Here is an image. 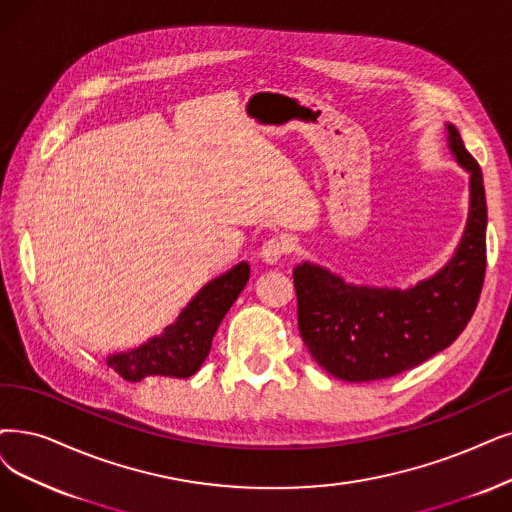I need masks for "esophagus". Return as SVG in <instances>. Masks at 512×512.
Segmentation results:
<instances>
[{"instance_id": "obj_1", "label": "esophagus", "mask_w": 512, "mask_h": 512, "mask_svg": "<svg viewBox=\"0 0 512 512\" xmlns=\"http://www.w3.org/2000/svg\"><path fill=\"white\" fill-rule=\"evenodd\" d=\"M290 250H292V241L288 237L283 235L271 237L269 241H264V245L260 248V258L267 264H277Z\"/></svg>"}]
</instances>
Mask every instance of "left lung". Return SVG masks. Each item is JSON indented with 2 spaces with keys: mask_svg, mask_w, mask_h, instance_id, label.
I'll return each instance as SVG.
<instances>
[{
  "mask_svg": "<svg viewBox=\"0 0 512 512\" xmlns=\"http://www.w3.org/2000/svg\"><path fill=\"white\" fill-rule=\"evenodd\" d=\"M445 130L449 153L468 172V216L452 258L435 275L399 290L351 283L309 260L294 267L300 336L338 380L370 382L412 370L447 349L477 309L485 277L483 174L458 130Z\"/></svg>",
  "mask_w": 512,
  "mask_h": 512,
  "instance_id": "obj_1",
  "label": "left lung"
}]
</instances>
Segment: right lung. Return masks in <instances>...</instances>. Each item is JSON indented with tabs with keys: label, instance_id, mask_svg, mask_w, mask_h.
Returning a JSON list of instances; mask_svg holds the SVG:
<instances>
[{
	"label": "right lung",
	"instance_id": "obj_1",
	"mask_svg": "<svg viewBox=\"0 0 512 512\" xmlns=\"http://www.w3.org/2000/svg\"><path fill=\"white\" fill-rule=\"evenodd\" d=\"M250 279V264L239 262L227 273L208 281L159 336L136 349L113 353L107 365L128 382L147 376L189 378L206 361L220 321Z\"/></svg>",
	"mask_w": 512,
	"mask_h": 512
}]
</instances>
